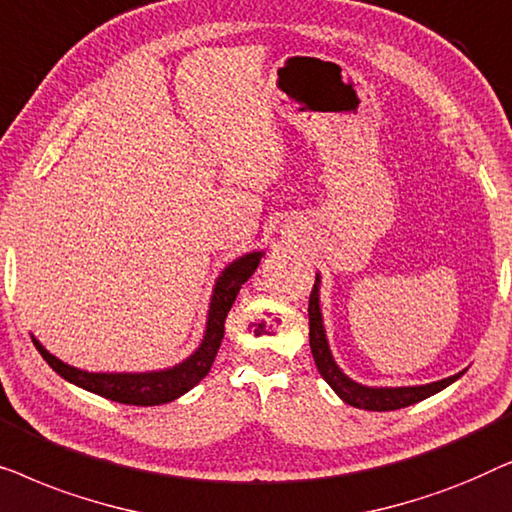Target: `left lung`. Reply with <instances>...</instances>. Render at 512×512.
Returning <instances> with one entry per match:
<instances>
[{"mask_svg": "<svg viewBox=\"0 0 512 512\" xmlns=\"http://www.w3.org/2000/svg\"><path fill=\"white\" fill-rule=\"evenodd\" d=\"M319 289L321 275L317 272V282H314V289L310 293V349L314 363H317V370L328 382V387H331L347 405H352V408L373 412L408 408V405H415L419 401H424V398L438 394V391H443L445 387H450L452 382H457L459 377L464 375V370H461V373L445 377V380L429 384H412V387H368V384L352 380V377L335 363L331 347H328L324 314H321L319 305Z\"/></svg>", "mask_w": 512, "mask_h": 512, "instance_id": "left-lung-1", "label": "left lung"}]
</instances>
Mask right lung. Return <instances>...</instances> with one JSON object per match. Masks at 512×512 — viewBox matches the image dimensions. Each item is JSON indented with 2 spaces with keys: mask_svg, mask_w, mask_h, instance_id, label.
I'll return each mask as SVG.
<instances>
[{
  "mask_svg": "<svg viewBox=\"0 0 512 512\" xmlns=\"http://www.w3.org/2000/svg\"><path fill=\"white\" fill-rule=\"evenodd\" d=\"M265 256V251H249V254L237 256L230 261L221 275L216 277L212 298H209L207 310V324L205 333H202L200 345L186 356L184 361L174 363L170 368L160 370H144V373H90V370H81L69 366V363L60 361L53 356L41 342L32 335L34 347L44 356V361L58 373L62 380L76 384V387L93 391L97 396L109 398V401L125 403V405H163L170 403L174 398L184 396L191 391L209 370L219 352L223 340V324L233 307L237 293H240L242 284L254 275L258 263Z\"/></svg>",
  "mask_w": 512,
  "mask_h": 512,
  "instance_id": "add662e5",
  "label": "right lung"
}]
</instances>
